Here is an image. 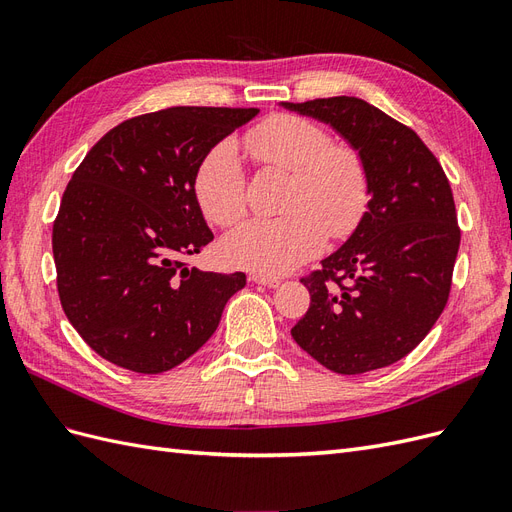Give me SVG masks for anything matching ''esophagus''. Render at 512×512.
<instances>
[{"label": "esophagus", "instance_id": "34e87169", "mask_svg": "<svg viewBox=\"0 0 512 512\" xmlns=\"http://www.w3.org/2000/svg\"><path fill=\"white\" fill-rule=\"evenodd\" d=\"M250 280L254 284H260V286H267V288H277L282 282L277 280V277H271V275H262V273H252Z\"/></svg>", "mask_w": 512, "mask_h": 512}]
</instances>
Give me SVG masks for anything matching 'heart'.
<instances>
[{
    "label": "heart",
    "mask_w": 512,
    "mask_h": 512,
    "mask_svg": "<svg viewBox=\"0 0 512 512\" xmlns=\"http://www.w3.org/2000/svg\"><path fill=\"white\" fill-rule=\"evenodd\" d=\"M243 147L262 168L290 173L273 220L247 222L224 237L222 256L241 269L284 275L316 258L327 237L346 239L363 222L371 179L359 151L333 143L327 128L299 115H271L243 134ZM196 198L207 218L232 226L247 213V181L237 149L213 147L196 173Z\"/></svg>",
    "instance_id": "b5f03b06"
}]
</instances>
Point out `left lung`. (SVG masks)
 <instances>
[{
	"mask_svg": "<svg viewBox=\"0 0 512 512\" xmlns=\"http://www.w3.org/2000/svg\"><path fill=\"white\" fill-rule=\"evenodd\" d=\"M282 106L331 126L371 179L359 228L301 280L312 303L290 331L294 342L344 376L397 363L423 342L451 292L461 239L451 183L414 130L361 98Z\"/></svg>",
	"mask_w": 512,
	"mask_h": 512,
	"instance_id": "left-lung-1",
	"label": "left lung"
}]
</instances>
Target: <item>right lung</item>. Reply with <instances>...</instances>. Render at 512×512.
<instances>
[{"label":"right lung","instance_id":"add662e5","mask_svg":"<svg viewBox=\"0 0 512 512\" xmlns=\"http://www.w3.org/2000/svg\"><path fill=\"white\" fill-rule=\"evenodd\" d=\"M258 108L173 106L119 123L74 170L53 224L57 292L102 359L162 374L215 333L245 273L188 267L213 241L200 162Z\"/></svg>","mask_w":512,"mask_h":512}]
</instances>
